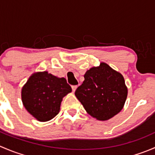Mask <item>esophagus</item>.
Returning a JSON list of instances; mask_svg holds the SVG:
<instances>
[{
  "label": "esophagus",
  "mask_w": 155,
  "mask_h": 155,
  "mask_svg": "<svg viewBox=\"0 0 155 155\" xmlns=\"http://www.w3.org/2000/svg\"><path fill=\"white\" fill-rule=\"evenodd\" d=\"M76 88H77V85H72V90H73V92H75Z\"/></svg>",
  "instance_id": "1"
}]
</instances>
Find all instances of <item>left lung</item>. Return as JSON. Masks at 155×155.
Returning <instances> with one entry per match:
<instances>
[{"label": "left lung", "instance_id": "obj_1", "mask_svg": "<svg viewBox=\"0 0 155 155\" xmlns=\"http://www.w3.org/2000/svg\"><path fill=\"white\" fill-rule=\"evenodd\" d=\"M84 78L75 95L91 116L107 121L120 112L127 96L121 73L102 62L99 67L87 70Z\"/></svg>", "mask_w": 155, "mask_h": 155}]
</instances>
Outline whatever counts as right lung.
<instances>
[{
    "instance_id": "right-lung-1",
    "label": "right lung",
    "mask_w": 155,
    "mask_h": 155,
    "mask_svg": "<svg viewBox=\"0 0 155 155\" xmlns=\"http://www.w3.org/2000/svg\"><path fill=\"white\" fill-rule=\"evenodd\" d=\"M72 91L64 78H58L47 71L31 75L21 89L25 108L36 119L47 121L60 111L62 99Z\"/></svg>"
}]
</instances>
